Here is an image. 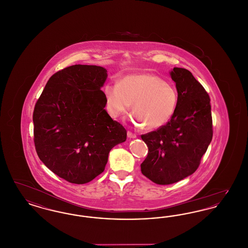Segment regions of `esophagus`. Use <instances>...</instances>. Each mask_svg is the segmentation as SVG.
Wrapping results in <instances>:
<instances>
[{
  "label": "esophagus",
  "instance_id": "obj_1",
  "mask_svg": "<svg viewBox=\"0 0 248 248\" xmlns=\"http://www.w3.org/2000/svg\"><path fill=\"white\" fill-rule=\"evenodd\" d=\"M127 137H128L129 139H135L137 136H136V134L132 133L131 131H127Z\"/></svg>",
  "mask_w": 248,
  "mask_h": 248
}]
</instances>
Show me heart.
Here are the masks:
<instances>
[{
  "label": "heart",
  "instance_id": "b5f03b06",
  "mask_svg": "<svg viewBox=\"0 0 248 248\" xmlns=\"http://www.w3.org/2000/svg\"><path fill=\"white\" fill-rule=\"evenodd\" d=\"M107 109L116 118L132 104L138 125L147 130L157 129L173 117L178 101L177 88L153 73L126 75L118 83L104 86Z\"/></svg>",
  "mask_w": 248,
  "mask_h": 248
}]
</instances>
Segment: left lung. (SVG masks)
I'll use <instances>...</instances> for the list:
<instances>
[{
    "label": "left lung",
    "instance_id": "left-lung-1",
    "mask_svg": "<svg viewBox=\"0 0 248 248\" xmlns=\"http://www.w3.org/2000/svg\"><path fill=\"white\" fill-rule=\"evenodd\" d=\"M170 75L178 94L176 111L165 125L141 135L149 149L140 165L142 174L159 185L193 174L213 138L210 97L205 89L186 69L174 68Z\"/></svg>",
    "mask_w": 248,
    "mask_h": 248
}]
</instances>
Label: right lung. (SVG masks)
I'll return each instance as SVG.
<instances>
[{
    "label": "right lung",
    "instance_id": "right-lung-1",
    "mask_svg": "<svg viewBox=\"0 0 248 248\" xmlns=\"http://www.w3.org/2000/svg\"><path fill=\"white\" fill-rule=\"evenodd\" d=\"M107 70L73 65L53 74L36 102L33 134L40 160L59 177L84 184L100 175L126 130L104 108Z\"/></svg>",
    "mask_w": 248,
    "mask_h": 248
}]
</instances>
